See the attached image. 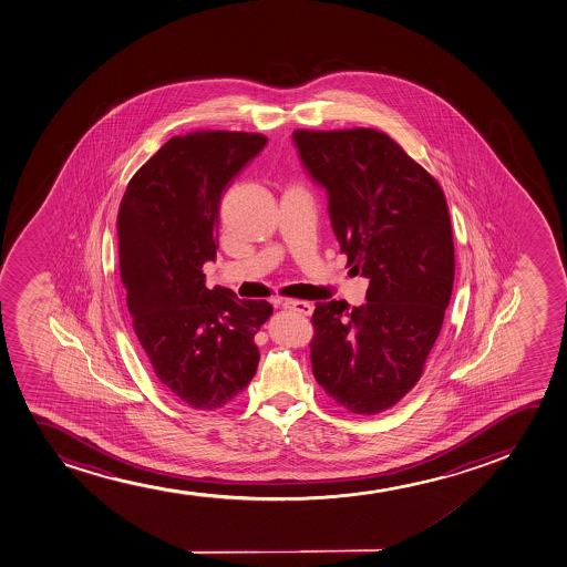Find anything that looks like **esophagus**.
Returning a JSON list of instances; mask_svg holds the SVG:
<instances>
[{
	"label": "esophagus",
	"mask_w": 567,
	"mask_h": 567,
	"mask_svg": "<svg viewBox=\"0 0 567 567\" xmlns=\"http://www.w3.org/2000/svg\"><path fill=\"white\" fill-rule=\"evenodd\" d=\"M280 306L285 307V309H292V311H298L301 315H311L313 313V303L311 301L303 300H280Z\"/></svg>",
	"instance_id": "esophagus-1"
}]
</instances>
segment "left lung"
I'll list each match as a JSON object with an SVG mask.
<instances>
[{"mask_svg":"<svg viewBox=\"0 0 567 567\" xmlns=\"http://www.w3.org/2000/svg\"><path fill=\"white\" fill-rule=\"evenodd\" d=\"M293 142L327 187L347 266L370 279L364 306H315V380L349 412L375 415L420 381L444 322L455 277L446 195L375 128H296Z\"/></svg>","mask_w":567,"mask_h":567,"instance_id":"left-lung-1","label":"left lung"}]
</instances>
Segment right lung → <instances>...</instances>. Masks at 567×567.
Here are the masks:
<instances>
[{
  "instance_id": "right-lung-1",
  "label": "right lung",
  "mask_w": 567,
  "mask_h": 567,
  "mask_svg": "<svg viewBox=\"0 0 567 567\" xmlns=\"http://www.w3.org/2000/svg\"><path fill=\"white\" fill-rule=\"evenodd\" d=\"M258 133L173 136L128 182L117 213L128 313L161 385L194 410H218L247 389L260 351L254 336L274 313L205 287L216 258L227 182L266 146Z\"/></svg>"
}]
</instances>
